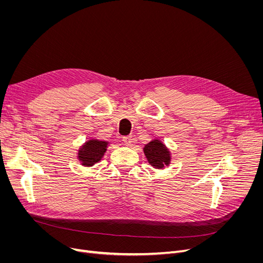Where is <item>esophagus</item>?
I'll return each mask as SVG.
<instances>
[{
  "label": "esophagus",
  "instance_id": "obj_1",
  "mask_svg": "<svg viewBox=\"0 0 263 263\" xmlns=\"http://www.w3.org/2000/svg\"><path fill=\"white\" fill-rule=\"evenodd\" d=\"M122 142L126 146H131L132 144V136H124L122 137Z\"/></svg>",
  "mask_w": 263,
  "mask_h": 263
}]
</instances>
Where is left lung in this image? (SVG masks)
I'll return each mask as SVG.
<instances>
[{
	"label": "left lung",
	"instance_id": "obj_1",
	"mask_svg": "<svg viewBox=\"0 0 263 263\" xmlns=\"http://www.w3.org/2000/svg\"><path fill=\"white\" fill-rule=\"evenodd\" d=\"M143 150L148 163L154 168L163 170L165 166H168L171 164V151L160 140L156 139L149 142L145 145Z\"/></svg>",
	"mask_w": 263,
	"mask_h": 263
}]
</instances>
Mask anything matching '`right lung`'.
Wrapping results in <instances>:
<instances>
[{"label":"right lung","mask_w":263,"mask_h":263,"mask_svg":"<svg viewBox=\"0 0 263 263\" xmlns=\"http://www.w3.org/2000/svg\"><path fill=\"white\" fill-rule=\"evenodd\" d=\"M108 142L100 141L97 139H90L81 146L78 151V159L83 166L90 167L96 163L101 161L103 158Z\"/></svg>","instance_id":"1"}]
</instances>
